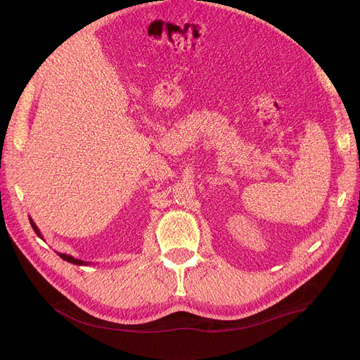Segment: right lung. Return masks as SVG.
I'll list each match as a JSON object with an SVG mask.
<instances>
[{
  "label": "right lung",
  "instance_id": "add662e5",
  "mask_svg": "<svg viewBox=\"0 0 360 360\" xmlns=\"http://www.w3.org/2000/svg\"><path fill=\"white\" fill-rule=\"evenodd\" d=\"M30 224H31V226H32V230L36 231V234L40 237V238H43V236H41V233H40V230L37 228V225L34 224V221L31 219L30 217ZM64 261H68V263H72V264H76V266H89L90 263L89 261H82V259H78V258H75V257H72V255H68V254H61V252H57Z\"/></svg>",
  "mask_w": 360,
  "mask_h": 360
}]
</instances>
